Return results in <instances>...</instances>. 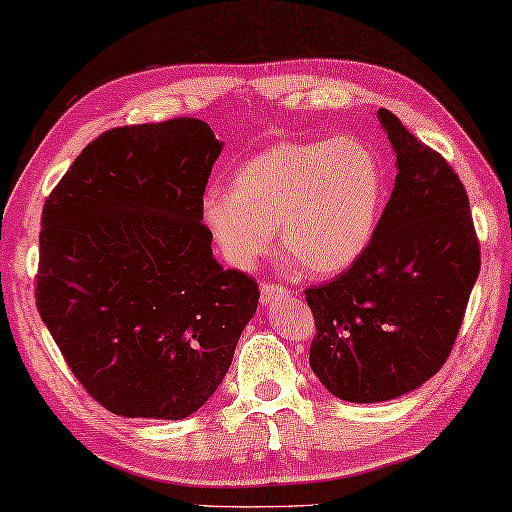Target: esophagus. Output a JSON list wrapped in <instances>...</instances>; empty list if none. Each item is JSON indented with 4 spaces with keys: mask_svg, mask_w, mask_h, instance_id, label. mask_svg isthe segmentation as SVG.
I'll return each instance as SVG.
<instances>
[{
    "mask_svg": "<svg viewBox=\"0 0 512 512\" xmlns=\"http://www.w3.org/2000/svg\"><path fill=\"white\" fill-rule=\"evenodd\" d=\"M291 291L286 289L282 284H272V282H263L261 284V303L263 305H270L275 303L279 298H289Z\"/></svg>",
    "mask_w": 512,
    "mask_h": 512,
    "instance_id": "34e87169",
    "label": "esophagus"
}]
</instances>
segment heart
I'll return each instance as SVG.
<instances>
[{"instance_id":"obj_1","label":"heart","mask_w":512,"mask_h":512,"mask_svg":"<svg viewBox=\"0 0 512 512\" xmlns=\"http://www.w3.org/2000/svg\"><path fill=\"white\" fill-rule=\"evenodd\" d=\"M384 205L377 153L356 137L279 142L202 200V221L235 268L270 254L275 237L307 275H338L373 240Z\"/></svg>"}]
</instances>
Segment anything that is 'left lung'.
Listing matches in <instances>:
<instances>
[{
  "label": "left lung",
  "mask_w": 512,
  "mask_h": 512,
  "mask_svg": "<svg viewBox=\"0 0 512 512\" xmlns=\"http://www.w3.org/2000/svg\"><path fill=\"white\" fill-rule=\"evenodd\" d=\"M396 153V184L359 261L305 291L310 368L349 403L398 398L443 368L480 272L468 195L450 163L377 111Z\"/></svg>",
  "instance_id": "left-lung-1"
}]
</instances>
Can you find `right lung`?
Wrapping results in <instances>:
<instances>
[{
	"label": "right lung",
	"instance_id": "obj_1",
	"mask_svg": "<svg viewBox=\"0 0 512 512\" xmlns=\"http://www.w3.org/2000/svg\"><path fill=\"white\" fill-rule=\"evenodd\" d=\"M221 146L198 118L107 130L44 202L37 310L114 415L200 410L256 312V279L221 268L202 223Z\"/></svg>",
	"mask_w": 512,
	"mask_h": 512
}]
</instances>
